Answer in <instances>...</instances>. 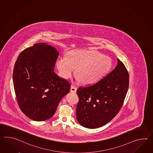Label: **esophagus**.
<instances>
[{"instance_id": "esophagus-1", "label": "esophagus", "mask_w": 153, "mask_h": 153, "mask_svg": "<svg viewBox=\"0 0 153 153\" xmlns=\"http://www.w3.org/2000/svg\"><path fill=\"white\" fill-rule=\"evenodd\" d=\"M76 91H77L76 87L74 86V85H72L71 86V88H70L71 92L73 93H75L76 92Z\"/></svg>"}]
</instances>
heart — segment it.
I'll use <instances>...</instances> for the list:
<instances>
[{"label": "heart", "mask_w": 153, "mask_h": 153, "mask_svg": "<svg viewBox=\"0 0 153 153\" xmlns=\"http://www.w3.org/2000/svg\"><path fill=\"white\" fill-rule=\"evenodd\" d=\"M112 66L111 58L95 51L73 50L68 58L61 57L56 61V67L61 77L71 78L74 74L83 85H92L103 78Z\"/></svg>", "instance_id": "1"}]
</instances>
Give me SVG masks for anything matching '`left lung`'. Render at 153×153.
Returning a JSON list of instances; mask_svg holds the SVG:
<instances>
[{"mask_svg": "<svg viewBox=\"0 0 153 153\" xmlns=\"http://www.w3.org/2000/svg\"><path fill=\"white\" fill-rule=\"evenodd\" d=\"M129 86L126 67L117 59L112 71L94 85L79 87L76 109L78 123L87 128L104 126L114 119L122 107Z\"/></svg>", "mask_w": 153, "mask_h": 153, "instance_id": "obj_1", "label": "left lung"}]
</instances>
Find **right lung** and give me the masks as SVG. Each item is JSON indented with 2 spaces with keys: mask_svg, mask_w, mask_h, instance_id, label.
<instances>
[{
  "mask_svg": "<svg viewBox=\"0 0 153 153\" xmlns=\"http://www.w3.org/2000/svg\"><path fill=\"white\" fill-rule=\"evenodd\" d=\"M59 56L55 48L39 43L27 48L17 57L13 83L17 103L28 118L43 121L54 115L71 85L54 71Z\"/></svg>",
  "mask_w": 153,
  "mask_h": 153,
  "instance_id": "add662e5",
  "label": "right lung"
}]
</instances>
